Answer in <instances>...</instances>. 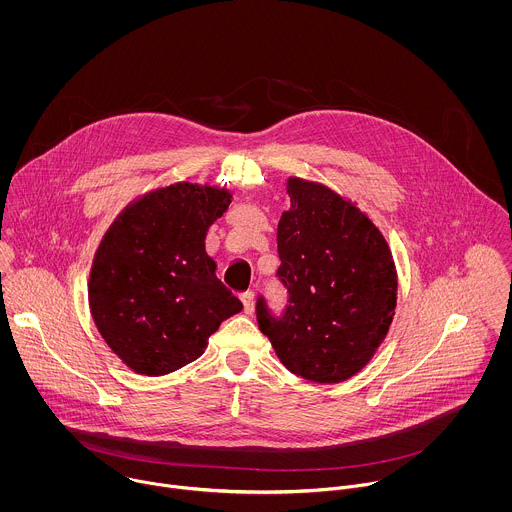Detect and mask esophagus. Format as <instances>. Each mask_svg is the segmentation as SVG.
<instances>
[{
	"instance_id": "esophagus-1",
	"label": "esophagus",
	"mask_w": 512,
	"mask_h": 512,
	"mask_svg": "<svg viewBox=\"0 0 512 512\" xmlns=\"http://www.w3.org/2000/svg\"><path fill=\"white\" fill-rule=\"evenodd\" d=\"M240 301H242V305H244V313H248V315H252L254 313V292H242L240 293Z\"/></svg>"
}]
</instances>
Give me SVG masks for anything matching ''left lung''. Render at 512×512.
Listing matches in <instances>:
<instances>
[{"instance_id":"obj_1","label":"left lung","mask_w":512,"mask_h":512,"mask_svg":"<svg viewBox=\"0 0 512 512\" xmlns=\"http://www.w3.org/2000/svg\"><path fill=\"white\" fill-rule=\"evenodd\" d=\"M292 201L278 224V278L288 305L278 317L256 301L260 331L290 372L319 384L355 376L384 341L398 278L382 232L329 187L288 179Z\"/></svg>"}]
</instances>
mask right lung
Here are the masks:
<instances>
[{
	"mask_svg": "<svg viewBox=\"0 0 512 512\" xmlns=\"http://www.w3.org/2000/svg\"><path fill=\"white\" fill-rule=\"evenodd\" d=\"M230 201L226 189L183 181L130 203L106 230L88 303L102 339L134 372L161 376L193 363L220 323L242 311L205 252Z\"/></svg>",
	"mask_w": 512,
	"mask_h": 512,
	"instance_id": "right-lung-1",
	"label": "right lung"
}]
</instances>
